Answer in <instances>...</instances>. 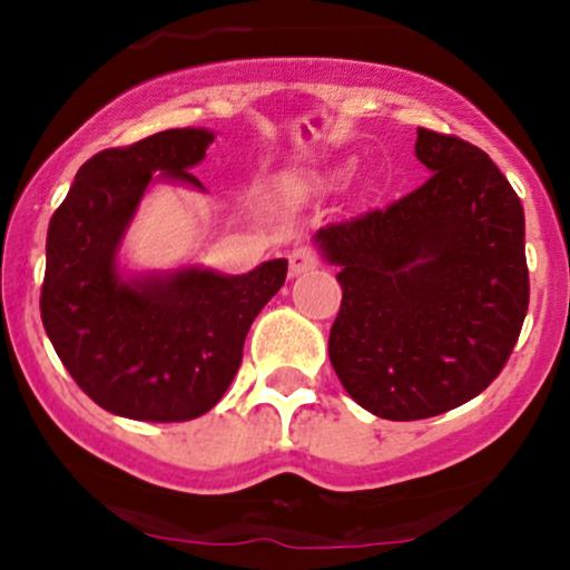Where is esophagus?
Here are the masks:
<instances>
[{"mask_svg":"<svg viewBox=\"0 0 570 570\" xmlns=\"http://www.w3.org/2000/svg\"><path fill=\"white\" fill-rule=\"evenodd\" d=\"M318 263H322V257H318V252L313 246H297L289 252L292 276H299V273L313 271V267H318Z\"/></svg>","mask_w":570,"mask_h":570,"instance_id":"34e87169","label":"esophagus"}]
</instances>
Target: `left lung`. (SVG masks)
<instances>
[{
  "instance_id": "obj_1",
  "label": "left lung",
  "mask_w": 570,
  "mask_h": 570,
  "mask_svg": "<svg viewBox=\"0 0 570 570\" xmlns=\"http://www.w3.org/2000/svg\"><path fill=\"white\" fill-rule=\"evenodd\" d=\"M431 176L385 208L316 235L340 265L330 362L353 402L385 421H421L501 375L531 299L525 214L474 144L417 128Z\"/></svg>"
}]
</instances>
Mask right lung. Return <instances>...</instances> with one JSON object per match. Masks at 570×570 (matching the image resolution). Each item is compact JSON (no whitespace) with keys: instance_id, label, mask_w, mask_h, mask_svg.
<instances>
[{"instance_id":"right-lung-1","label":"right lung","mask_w":570,"mask_h":570,"mask_svg":"<svg viewBox=\"0 0 570 570\" xmlns=\"http://www.w3.org/2000/svg\"><path fill=\"white\" fill-rule=\"evenodd\" d=\"M212 141L203 128H171L101 149L50 217L45 332L75 383L112 415L181 423L212 410L240 367L248 326L284 286L286 259L246 276H117V246L153 174L200 187L189 168Z\"/></svg>"}]
</instances>
